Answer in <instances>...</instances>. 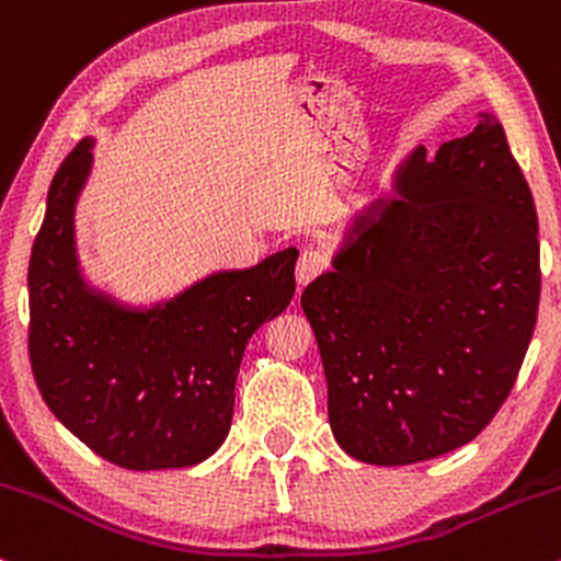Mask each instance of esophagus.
<instances>
[{
	"instance_id": "1",
	"label": "esophagus",
	"mask_w": 561,
	"mask_h": 561,
	"mask_svg": "<svg viewBox=\"0 0 561 561\" xmlns=\"http://www.w3.org/2000/svg\"><path fill=\"white\" fill-rule=\"evenodd\" d=\"M327 268V255L319 253V250H302L298 259V268H295V276H298V285L306 287L308 282H313L317 276Z\"/></svg>"
}]
</instances>
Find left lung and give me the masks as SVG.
<instances>
[{
	"instance_id": "obj_1",
	"label": "left lung",
	"mask_w": 561,
	"mask_h": 561,
	"mask_svg": "<svg viewBox=\"0 0 561 561\" xmlns=\"http://www.w3.org/2000/svg\"><path fill=\"white\" fill-rule=\"evenodd\" d=\"M300 306L334 440L403 467L474 440L506 401L538 319V216L504 126L420 147Z\"/></svg>"
}]
</instances>
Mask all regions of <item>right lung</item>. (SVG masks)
<instances>
[{
	"instance_id": "1",
	"label": "right lung",
	"mask_w": 561,
	"mask_h": 561,
	"mask_svg": "<svg viewBox=\"0 0 561 561\" xmlns=\"http://www.w3.org/2000/svg\"><path fill=\"white\" fill-rule=\"evenodd\" d=\"M79 141L55 173L28 266L31 366L42 398L102 459L184 469L227 440L242 353L295 295L298 248L227 268L156 302L92 285L76 244V205L94 165Z\"/></svg>"
}]
</instances>
